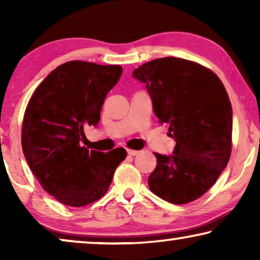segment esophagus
Segmentation results:
<instances>
[{"label": "esophagus", "instance_id": "esophagus-1", "mask_svg": "<svg viewBox=\"0 0 260 260\" xmlns=\"http://www.w3.org/2000/svg\"><path fill=\"white\" fill-rule=\"evenodd\" d=\"M127 154H129L130 156H135V155L140 154V151H138V150H134V149H127Z\"/></svg>", "mask_w": 260, "mask_h": 260}]
</instances>
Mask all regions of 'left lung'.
Returning a JSON list of instances; mask_svg holds the SVG:
<instances>
[{"mask_svg":"<svg viewBox=\"0 0 260 260\" xmlns=\"http://www.w3.org/2000/svg\"><path fill=\"white\" fill-rule=\"evenodd\" d=\"M145 84L159 124L176 141L170 156L155 152L150 190L175 205L201 198L226 168L232 151V105L219 77L190 60L155 59L133 72Z\"/></svg>","mask_w":260,"mask_h":260,"instance_id":"1","label":"left lung"}]
</instances>
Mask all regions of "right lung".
<instances>
[{"label": "right lung", "instance_id": "right-lung-1", "mask_svg": "<svg viewBox=\"0 0 260 260\" xmlns=\"http://www.w3.org/2000/svg\"><path fill=\"white\" fill-rule=\"evenodd\" d=\"M119 65L73 60L53 70L28 102L21 143L28 166L55 200L81 207L104 197L123 148L108 154L81 147L85 125H97L109 91L122 76Z\"/></svg>", "mask_w": 260, "mask_h": 260}]
</instances>
